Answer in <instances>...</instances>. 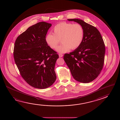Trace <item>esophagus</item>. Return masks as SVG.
Wrapping results in <instances>:
<instances>
[{"label":"esophagus","mask_w":120,"mask_h":120,"mask_svg":"<svg viewBox=\"0 0 120 120\" xmlns=\"http://www.w3.org/2000/svg\"><path fill=\"white\" fill-rule=\"evenodd\" d=\"M59 56L60 57H61L63 56V54H61V53H60V54H59Z\"/></svg>","instance_id":"obj_1"}]
</instances>
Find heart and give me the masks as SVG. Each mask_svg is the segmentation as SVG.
<instances>
[{
    "instance_id": "1",
    "label": "heart",
    "mask_w": 120,
    "mask_h": 120,
    "mask_svg": "<svg viewBox=\"0 0 120 120\" xmlns=\"http://www.w3.org/2000/svg\"><path fill=\"white\" fill-rule=\"evenodd\" d=\"M84 30L79 23H72L63 22L58 23L53 28V33H49L46 36V42L53 49L56 48L60 53H64L71 49L75 50L81 45L84 37Z\"/></svg>"
}]
</instances>
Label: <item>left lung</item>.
Returning <instances> with one entry per match:
<instances>
[{
  "label": "left lung",
  "mask_w": 120,
  "mask_h": 120,
  "mask_svg": "<svg viewBox=\"0 0 120 120\" xmlns=\"http://www.w3.org/2000/svg\"><path fill=\"white\" fill-rule=\"evenodd\" d=\"M82 26L84 37L82 44L74 51L65 54L64 59L74 79L87 83L100 75L104 63L105 45L101 34L94 26L78 19H68Z\"/></svg>",
  "instance_id": "8db88e82"
}]
</instances>
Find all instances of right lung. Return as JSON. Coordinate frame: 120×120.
Masks as SVG:
<instances>
[{
	"label": "right lung",
	"mask_w": 120,
	"mask_h": 120,
	"mask_svg": "<svg viewBox=\"0 0 120 120\" xmlns=\"http://www.w3.org/2000/svg\"><path fill=\"white\" fill-rule=\"evenodd\" d=\"M51 25L45 22L37 23L18 36L15 43L14 58L20 75L36 88H47L56 79L54 67L59 56L45 40Z\"/></svg>",
	"instance_id": "right-lung-1"
}]
</instances>
